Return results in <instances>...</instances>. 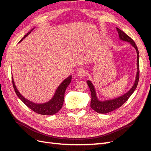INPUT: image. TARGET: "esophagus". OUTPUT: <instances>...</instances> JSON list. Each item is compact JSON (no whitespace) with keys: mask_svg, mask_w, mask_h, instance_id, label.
Wrapping results in <instances>:
<instances>
[{"mask_svg":"<svg viewBox=\"0 0 151 151\" xmlns=\"http://www.w3.org/2000/svg\"><path fill=\"white\" fill-rule=\"evenodd\" d=\"M77 75H78V78H83L84 77H85L86 73V71H85L84 70L81 69V70H78V73H77Z\"/></svg>","mask_w":151,"mask_h":151,"instance_id":"obj_1","label":"esophagus"}]
</instances>
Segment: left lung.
<instances>
[{"instance_id":"8db88e82","label":"left lung","mask_w":151,"mask_h":151,"mask_svg":"<svg viewBox=\"0 0 151 151\" xmlns=\"http://www.w3.org/2000/svg\"><path fill=\"white\" fill-rule=\"evenodd\" d=\"M116 29L118 32L119 37V39L122 41H127L131 44V45H132L135 49L136 50L137 52V73H136V77L134 84L130 90L128 91L126 93L123 95L121 97H119L117 98H115L114 99H110V100H107L104 101H99L97 95H96L95 89L94 86L93 85L91 81H88L87 84L89 86V89H90L91 93V108L93 110L97 111V113L100 114H107L109 112L114 111L116 110L117 108L121 107L125 102H126L129 97L132 95L134 91H135V89L137 88V84L139 82V51L137 49V47L136 45L134 42V40L130 38L128 35L125 34L123 31L121 30L119 28H116Z\"/></svg>"}]
</instances>
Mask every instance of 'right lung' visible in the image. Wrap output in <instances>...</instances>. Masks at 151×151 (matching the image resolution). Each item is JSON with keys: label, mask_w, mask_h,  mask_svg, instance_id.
<instances>
[{"label": "right lung", "mask_w": 151, "mask_h": 151, "mask_svg": "<svg viewBox=\"0 0 151 151\" xmlns=\"http://www.w3.org/2000/svg\"><path fill=\"white\" fill-rule=\"evenodd\" d=\"M32 30H34V28ZM30 32H31L25 35V36L22 38L20 42L24 37H26ZM71 78L72 76L70 75L69 77H67L66 79L64 80L62 82V84H61L58 86V88H57L53 97L51 99V100H50L49 102H45V103L43 104H36L35 103V102L30 101H28V99H25L23 96L19 92L15 85L14 78L12 77L13 87L14 88V90L16 93V94H17V97L21 99L24 104H26L28 108H30L32 110H33L34 111L36 112V113L43 115H51L55 114L58 111H59L60 109L62 108L64 101V94H65V89L67 88V86L70 84V81H71Z\"/></svg>", "instance_id": "right-lung-1"}]
</instances>
